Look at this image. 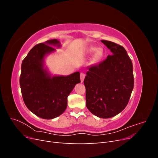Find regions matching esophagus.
<instances>
[{"label": "esophagus", "instance_id": "1", "mask_svg": "<svg viewBox=\"0 0 158 158\" xmlns=\"http://www.w3.org/2000/svg\"><path fill=\"white\" fill-rule=\"evenodd\" d=\"M85 73H80V80H81V82H83V81H84V78H85Z\"/></svg>", "mask_w": 158, "mask_h": 158}]
</instances>
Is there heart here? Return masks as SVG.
<instances>
[{
    "label": "heart",
    "mask_w": 158,
    "mask_h": 158,
    "mask_svg": "<svg viewBox=\"0 0 158 158\" xmlns=\"http://www.w3.org/2000/svg\"><path fill=\"white\" fill-rule=\"evenodd\" d=\"M90 51L92 52H96V55H95V58L96 59H100L103 55V51L102 49H98L96 47H93L90 49Z\"/></svg>",
    "instance_id": "b5f03b06"
}]
</instances>
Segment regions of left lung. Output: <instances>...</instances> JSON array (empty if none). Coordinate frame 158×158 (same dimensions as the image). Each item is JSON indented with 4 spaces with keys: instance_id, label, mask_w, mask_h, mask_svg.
<instances>
[{
    "instance_id": "1",
    "label": "left lung",
    "mask_w": 158,
    "mask_h": 158,
    "mask_svg": "<svg viewBox=\"0 0 158 158\" xmlns=\"http://www.w3.org/2000/svg\"><path fill=\"white\" fill-rule=\"evenodd\" d=\"M111 55L88 67L84 80L86 107L94 115L107 118L126 107L134 88L132 63L124 47L102 40Z\"/></svg>"
}]
</instances>
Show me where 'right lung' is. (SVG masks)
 Wrapping results in <instances>:
<instances>
[{
	"mask_svg": "<svg viewBox=\"0 0 158 158\" xmlns=\"http://www.w3.org/2000/svg\"><path fill=\"white\" fill-rule=\"evenodd\" d=\"M57 40L35 45L23 60L20 85L26 107L37 117L52 119L59 116L67 107V98L75 85L80 82V73L67 76H50L44 69L46 54L59 46Z\"/></svg>",
	"mask_w": 158,
	"mask_h": 158,
	"instance_id": "obj_1",
	"label": "right lung"
}]
</instances>
